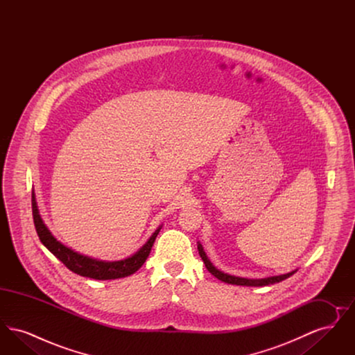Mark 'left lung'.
<instances>
[{"mask_svg": "<svg viewBox=\"0 0 355 355\" xmlns=\"http://www.w3.org/2000/svg\"><path fill=\"white\" fill-rule=\"evenodd\" d=\"M198 243V253L202 258L203 263L206 266V269L209 270V272H211L216 278H218L222 282L225 284H232V285H238V286H268V285H272V284H277V282H281L284 279L288 278L290 275H293L295 270L290 271L286 274H279V275H271V277H266V278H242V277H236V275H230L227 272H223L220 269H217L211 261L207 258V255L203 250L202 245L200 242Z\"/></svg>", "mask_w": 355, "mask_h": 355, "instance_id": "1", "label": "left lung"}]
</instances>
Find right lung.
<instances>
[{"label":"right lung","instance_id":"obj_1","mask_svg":"<svg viewBox=\"0 0 355 355\" xmlns=\"http://www.w3.org/2000/svg\"><path fill=\"white\" fill-rule=\"evenodd\" d=\"M32 210H33L34 226H35L37 234L40 236V241L42 242V245L53 255H55L68 268L69 270H71L76 274H80L83 277L100 279V281L125 278V277L135 274V271L138 270L148 259L150 250H152L153 243L158 236L159 230L162 229V225L158 226V229L144 243V246L141 249H138L133 255H130L125 259H119V261H102V259L87 257V255L73 250L71 248L65 246L61 241H58L55 236L51 234V230L48 229V226L45 225V222L40 216L34 190L32 191Z\"/></svg>","mask_w":355,"mask_h":355}]
</instances>
